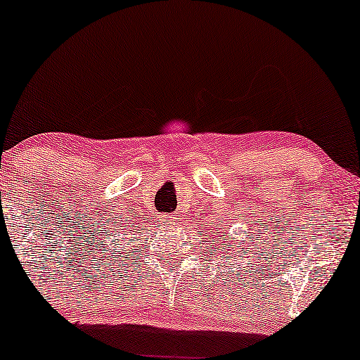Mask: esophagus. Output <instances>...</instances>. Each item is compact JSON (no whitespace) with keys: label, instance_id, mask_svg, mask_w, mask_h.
Masks as SVG:
<instances>
[{"label":"esophagus","instance_id":"esophagus-1","mask_svg":"<svg viewBox=\"0 0 360 360\" xmlns=\"http://www.w3.org/2000/svg\"><path fill=\"white\" fill-rule=\"evenodd\" d=\"M168 221H169V223H173V221H175V217H172V216H169V219H168Z\"/></svg>","mask_w":360,"mask_h":360}]
</instances>
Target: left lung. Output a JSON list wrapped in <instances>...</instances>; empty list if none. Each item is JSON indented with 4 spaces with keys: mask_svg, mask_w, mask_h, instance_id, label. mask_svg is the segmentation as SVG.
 <instances>
[{
    "mask_svg": "<svg viewBox=\"0 0 360 360\" xmlns=\"http://www.w3.org/2000/svg\"><path fill=\"white\" fill-rule=\"evenodd\" d=\"M228 245H229V243H228Z\"/></svg>",
    "mask_w": 360,
    "mask_h": 360,
    "instance_id": "8db88e82",
    "label": "left lung"
}]
</instances>
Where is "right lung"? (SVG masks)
Segmentation results:
<instances>
[{"instance_id":"add662e5","label":"right lung","mask_w":360,"mask_h":360,"mask_svg":"<svg viewBox=\"0 0 360 360\" xmlns=\"http://www.w3.org/2000/svg\"><path fill=\"white\" fill-rule=\"evenodd\" d=\"M129 224H131V223H127L126 226H124V228H126V233H127V231H131V229H127V228H129ZM132 228H137V226H132ZM124 240H126V236H122V241H124Z\"/></svg>"}]
</instances>
